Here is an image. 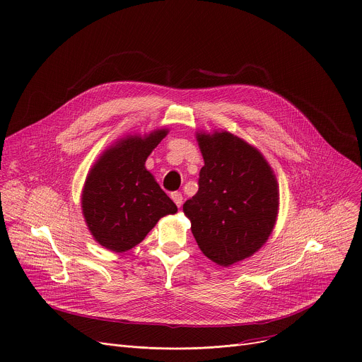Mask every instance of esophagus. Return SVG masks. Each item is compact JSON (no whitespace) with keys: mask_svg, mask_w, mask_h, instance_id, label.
I'll list each match as a JSON object with an SVG mask.
<instances>
[{"mask_svg":"<svg viewBox=\"0 0 362 362\" xmlns=\"http://www.w3.org/2000/svg\"><path fill=\"white\" fill-rule=\"evenodd\" d=\"M170 196H172V200L176 203V206H177V207H180V206H182V202H183V196H182V193H179V192H173Z\"/></svg>","mask_w":362,"mask_h":362,"instance_id":"esophagus-1","label":"esophagus"}]
</instances>
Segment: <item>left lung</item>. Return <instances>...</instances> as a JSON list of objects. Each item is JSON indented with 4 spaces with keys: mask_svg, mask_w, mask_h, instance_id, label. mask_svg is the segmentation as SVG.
Instances as JSON below:
<instances>
[{
    "mask_svg": "<svg viewBox=\"0 0 362 362\" xmlns=\"http://www.w3.org/2000/svg\"><path fill=\"white\" fill-rule=\"evenodd\" d=\"M204 166L183 211L206 257L228 267L255 255L279 213L277 179L263 155L230 132L196 135Z\"/></svg>",
    "mask_w": 362,
    "mask_h": 362,
    "instance_id": "left-lung-1",
    "label": "left lung"
}]
</instances>
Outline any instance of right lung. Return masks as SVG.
Masks as SVG:
<instances>
[{
    "instance_id": "obj_1",
    "label": "right lung",
    "mask_w": 362,
    "mask_h": 362,
    "mask_svg": "<svg viewBox=\"0 0 362 362\" xmlns=\"http://www.w3.org/2000/svg\"><path fill=\"white\" fill-rule=\"evenodd\" d=\"M168 135L127 136L106 149L89 170L82 190V213L96 242L115 253L139 245L160 217L177 211L145 162Z\"/></svg>"
}]
</instances>
